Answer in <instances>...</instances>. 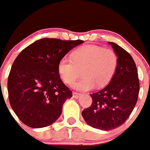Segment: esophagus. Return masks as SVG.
<instances>
[{
	"mask_svg": "<svg viewBox=\"0 0 150 150\" xmlns=\"http://www.w3.org/2000/svg\"><path fill=\"white\" fill-rule=\"evenodd\" d=\"M80 96H81V94H79V93H77V92H73L72 93V97L74 98L78 99Z\"/></svg>",
	"mask_w": 150,
	"mask_h": 150,
	"instance_id": "esophagus-1",
	"label": "esophagus"
}]
</instances>
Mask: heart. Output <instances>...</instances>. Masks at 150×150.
<instances>
[{
	"instance_id": "b5f03b06",
	"label": "heart",
	"mask_w": 150,
	"mask_h": 150,
	"mask_svg": "<svg viewBox=\"0 0 150 150\" xmlns=\"http://www.w3.org/2000/svg\"><path fill=\"white\" fill-rule=\"evenodd\" d=\"M118 57L115 51L102 46L86 45L79 48L71 58H62L58 64V72L62 81L71 84L80 75L83 77L72 84L73 88L81 91L107 85L117 67Z\"/></svg>"
}]
</instances>
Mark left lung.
I'll return each mask as SVG.
<instances>
[{"label":"left lung","instance_id":"8db88e82","mask_svg":"<svg viewBox=\"0 0 150 150\" xmlns=\"http://www.w3.org/2000/svg\"><path fill=\"white\" fill-rule=\"evenodd\" d=\"M108 43L117 55V67L110 83L91 94L92 104L81 113L87 124L101 130L115 129L127 120L139 91L137 66L132 56L117 44Z\"/></svg>","mask_w":150,"mask_h":150}]
</instances>
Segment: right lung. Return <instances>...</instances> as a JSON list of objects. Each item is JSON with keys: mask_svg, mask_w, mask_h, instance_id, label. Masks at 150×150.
I'll use <instances>...</instances> for the list:
<instances>
[{"mask_svg": "<svg viewBox=\"0 0 150 150\" xmlns=\"http://www.w3.org/2000/svg\"><path fill=\"white\" fill-rule=\"evenodd\" d=\"M83 40L43 38L21 52L7 81L9 100L18 118L32 128L51 125L72 93L62 82L58 64Z\"/></svg>", "mask_w": 150, "mask_h": 150, "instance_id": "1", "label": "right lung"}]
</instances>
